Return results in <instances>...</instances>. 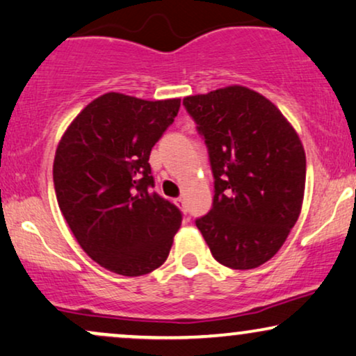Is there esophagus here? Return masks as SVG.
<instances>
[{"instance_id":"esophagus-1","label":"esophagus","mask_w":356,"mask_h":356,"mask_svg":"<svg viewBox=\"0 0 356 356\" xmlns=\"http://www.w3.org/2000/svg\"><path fill=\"white\" fill-rule=\"evenodd\" d=\"M175 204H177L178 208L181 209V211H186V204H185V200H183V198H177V200H175Z\"/></svg>"}]
</instances>
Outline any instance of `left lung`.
<instances>
[{
    "mask_svg": "<svg viewBox=\"0 0 356 356\" xmlns=\"http://www.w3.org/2000/svg\"><path fill=\"white\" fill-rule=\"evenodd\" d=\"M209 148L213 208L196 226L219 264L256 269L277 254L300 216L305 150L259 92L227 86L183 99Z\"/></svg>",
    "mask_w": 356,
    "mask_h": 356,
    "instance_id": "8db88e82",
    "label": "left lung"
}]
</instances>
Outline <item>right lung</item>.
<instances>
[{"label":"right lung","mask_w":356,"mask_h":356,"mask_svg":"<svg viewBox=\"0 0 356 356\" xmlns=\"http://www.w3.org/2000/svg\"><path fill=\"white\" fill-rule=\"evenodd\" d=\"M179 102L107 92L59 140L52 168L57 204L79 245L104 269L137 277L168 257L181 213L150 191L148 158Z\"/></svg>","instance_id":"1"}]
</instances>
